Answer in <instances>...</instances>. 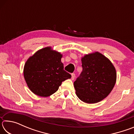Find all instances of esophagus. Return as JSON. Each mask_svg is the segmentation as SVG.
<instances>
[{
  "label": "esophagus",
  "instance_id": "obj_1",
  "mask_svg": "<svg viewBox=\"0 0 134 134\" xmlns=\"http://www.w3.org/2000/svg\"><path fill=\"white\" fill-rule=\"evenodd\" d=\"M75 74H74V73H72L71 74V80H74V79H75Z\"/></svg>",
  "mask_w": 134,
  "mask_h": 134
}]
</instances>
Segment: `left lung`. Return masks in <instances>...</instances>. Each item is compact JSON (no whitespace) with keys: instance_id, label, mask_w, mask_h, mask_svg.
Masks as SVG:
<instances>
[{"instance_id":"obj_1","label":"left lung","mask_w":134,"mask_h":134,"mask_svg":"<svg viewBox=\"0 0 134 134\" xmlns=\"http://www.w3.org/2000/svg\"><path fill=\"white\" fill-rule=\"evenodd\" d=\"M83 70L74 82L77 97L87 103L102 100L112 91L116 80L112 63L99 52L81 58Z\"/></svg>"}]
</instances>
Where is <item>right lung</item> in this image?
<instances>
[{
    "label": "right lung",
    "mask_w": 134,
    "mask_h": 134,
    "mask_svg": "<svg viewBox=\"0 0 134 134\" xmlns=\"http://www.w3.org/2000/svg\"><path fill=\"white\" fill-rule=\"evenodd\" d=\"M62 54L51 47L41 49L29 57L24 65V76L29 89L41 97L57 91L63 81L71 76L64 70Z\"/></svg>",
    "instance_id": "right-lung-1"
}]
</instances>
